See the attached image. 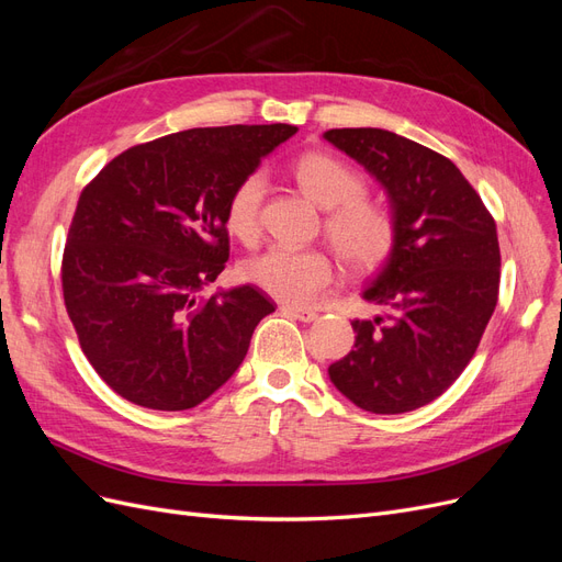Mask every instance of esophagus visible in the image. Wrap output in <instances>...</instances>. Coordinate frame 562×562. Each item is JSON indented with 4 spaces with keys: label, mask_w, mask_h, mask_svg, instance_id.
I'll return each instance as SVG.
<instances>
[{
    "label": "esophagus",
    "mask_w": 562,
    "mask_h": 562,
    "mask_svg": "<svg viewBox=\"0 0 562 562\" xmlns=\"http://www.w3.org/2000/svg\"><path fill=\"white\" fill-rule=\"evenodd\" d=\"M281 312H283L285 316H291V318H297V321H302V323H312V321H316V318H318V314H316L314 310L293 307V304H283Z\"/></svg>",
    "instance_id": "1"
}]
</instances>
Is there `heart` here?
<instances>
[{
	"label": "heart",
	"instance_id": "1",
	"mask_svg": "<svg viewBox=\"0 0 562 562\" xmlns=\"http://www.w3.org/2000/svg\"><path fill=\"white\" fill-rule=\"evenodd\" d=\"M302 194L328 211L326 232L342 258L359 269L380 265L394 244L389 213L363 199V180L328 151H307L293 164ZM265 176L252 171L236 182L225 206L227 229L246 244L258 239ZM244 277L281 302H307L333 281V260L321 248L274 246L244 262Z\"/></svg>",
	"mask_w": 562,
	"mask_h": 562
}]
</instances>
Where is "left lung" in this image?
Masks as SVG:
<instances>
[{
    "instance_id": "obj_1",
    "label": "left lung",
    "mask_w": 562,
    "mask_h": 562,
    "mask_svg": "<svg viewBox=\"0 0 562 562\" xmlns=\"http://www.w3.org/2000/svg\"><path fill=\"white\" fill-rule=\"evenodd\" d=\"M389 201L394 244L361 293L382 316L353 321V349L328 368L361 411L401 415L431 403L464 372L499 293L497 225L459 168L384 128H333Z\"/></svg>"
}]
</instances>
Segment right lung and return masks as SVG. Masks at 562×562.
I'll return each mask as SVG.
<instances>
[{"instance_id": "right-lung-1", "label": "right lung", "mask_w": 562, "mask_h": 562, "mask_svg": "<svg viewBox=\"0 0 562 562\" xmlns=\"http://www.w3.org/2000/svg\"><path fill=\"white\" fill-rule=\"evenodd\" d=\"M297 126L190 128L114 157L81 192L63 255V295L81 351L119 396L187 411L246 359L274 312L258 288L201 297L229 258L225 206Z\"/></svg>"}]
</instances>
